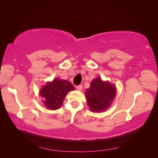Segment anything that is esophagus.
<instances>
[{"label":"esophagus","mask_w":158,"mask_h":158,"mask_svg":"<svg viewBox=\"0 0 158 158\" xmlns=\"http://www.w3.org/2000/svg\"><path fill=\"white\" fill-rule=\"evenodd\" d=\"M82 85H77V87H76V88H77V90H79V91H81V90H82Z\"/></svg>","instance_id":"34e87169"}]
</instances>
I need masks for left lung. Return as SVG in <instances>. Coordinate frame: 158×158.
<instances>
[{
	"label": "left lung",
	"instance_id": "obj_1",
	"mask_svg": "<svg viewBox=\"0 0 158 158\" xmlns=\"http://www.w3.org/2000/svg\"><path fill=\"white\" fill-rule=\"evenodd\" d=\"M116 93V87L109 81H103L100 77L94 79L85 92L89 110L94 113L106 110L115 98Z\"/></svg>",
	"mask_w": 158,
	"mask_h": 158
}]
</instances>
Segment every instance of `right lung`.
<instances>
[{"label": "right lung", "instance_id": "1", "mask_svg": "<svg viewBox=\"0 0 158 158\" xmlns=\"http://www.w3.org/2000/svg\"><path fill=\"white\" fill-rule=\"evenodd\" d=\"M73 90H75V88L71 83L56 78L42 87L39 90V96L43 98L42 102L47 109L56 110L62 105L67 94Z\"/></svg>", "mask_w": 158, "mask_h": 158}]
</instances>
